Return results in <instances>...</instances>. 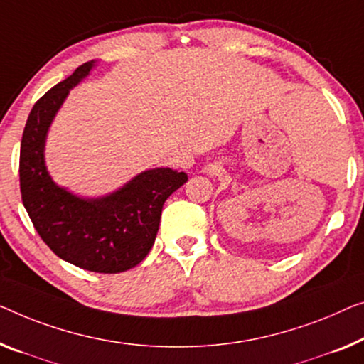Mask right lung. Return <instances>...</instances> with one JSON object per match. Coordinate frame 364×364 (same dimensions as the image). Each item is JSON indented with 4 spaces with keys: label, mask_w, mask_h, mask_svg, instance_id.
<instances>
[{
    "label": "right lung",
    "mask_w": 364,
    "mask_h": 364,
    "mask_svg": "<svg viewBox=\"0 0 364 364\" xmlns=\"http://www.w3.org/2000/svg\"><path fill=\"white\" fill-rule=\"evenodd\" d=\"M95 62H86L48 90L27 117L19 155L21 198L34 229L58 258L95 273H122L147 257L165 200L188 181L186 173L155 168L140 173L119 191L81 199L58 188L43 164V144L68 91Z\"/></svg>",
    "instance_id": "obj_1"
}]
</instances>
